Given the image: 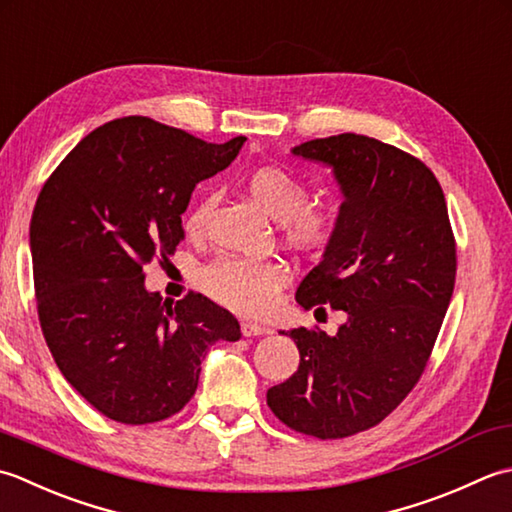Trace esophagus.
Wrapping results in <instances>:
<instances>
[{
  "instance_id": "obj_1",
  "label": "esophagus",
  "mask_w": 512,
  "mask_h": 512,
  "mask_svg": "<svg viewBox=\"0 0 512 512\" xmlns=\"http://www.w3.org/2000/svg\"><path fill=\"white\" fill-rule=\"evenodd\" d=\"M241 331L245 338H252V336H265V333H269L267 327L263 325H256V322H241Z\"/></svg>"
}]
</instances>
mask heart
<instances>
[{
  "instance_id": "heart-1",
  "label": "heart",
  "mask_w": 512,
  "mask_h": 512,
  "mask_svg": "<svg viewBox=\"0 0 512 512\" xmlns=\"http://www.w3.org/2000/svg\"><path fill=\"white\" fill-rule=\"evenodd\" d=\"M247 190L254 201L274 218L283 223L285 241L314 249L327 243L333 229V216L320 207H309V190L298 176L283 168H258L247 176ZM212 198H203L185 216V232L198 236L210 212ZM289 271L280 260H243L218 258L207 265L198 285L207 296L221 305L245 316H263L276 302L278 291L287 285Z\"/></svg>"
}]
</instances>
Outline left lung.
Wrapping results in <instances>:
<instances>
[{
	"label": "left lung",
	"instance_id": "1",
	"mask_svg": "<svg viewBox=\"0 0 512 512\" xmlns=\"http://www.w3.org/2000/svg\"><path fill=\"white\" fill-rule=\"evenodd\" d=\"M329 165L342 203L320 263L296 302L344 311L338 333L291 329L298 371L267 391L280 422L320 440L380 424L429 362L455 287V238L426 165L378 139L344 132L296 145Z\"/></svg>",
	"mask_w": 512,
	"mask_h": 512
}]
</instances>
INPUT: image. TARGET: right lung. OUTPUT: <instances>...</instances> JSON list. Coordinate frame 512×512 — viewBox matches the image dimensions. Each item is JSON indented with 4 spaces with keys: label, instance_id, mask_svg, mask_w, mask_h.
I'll list each match as a JSON object with an SVG mask.
<instances>
[{
    "label": "right lung",
    "instance_id": "add662e5",
    "mask_svg": "<svg viewBox=\"0 0 512 512\" xmlns=\"http://www.w3.org/2000/svg\"><path fill=\"white\" fill-rule=\"evenodd\" d=\"M245 141L114 119L41 187L30 221L41 331L64 378L114 422L179 413L212 344L241 338L238 320L210 298L172 305L145 289L143 267L174 254L196 183L225 170Z\"/></svg>",
    "mask_w": 512,
    "mask_h": 512
}]
</instances>
